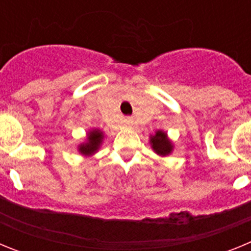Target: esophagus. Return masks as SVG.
<instances>
[{
  "instance_id": "34e87169",
  "label": "esophagus",
  "mask_w": 251,
  "mask_h": 251,
  "mask_svg": "<svg viewBox=\"0 0 251 251\" xmlns=\"http://www.w3.org/2000/svg\"><path fill=\"white\" fill-rule=\"evenodd\" d=\"M126 124H127L128 127H133V124H134V121H133L132 117H127V118H126Z\"/></svg>"
}]
</instances>
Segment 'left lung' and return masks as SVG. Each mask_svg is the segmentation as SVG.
<instances>
[{"mask_svg":"<svg viewBox=\"0 0 251 251\" xmlns=\"http://www.w3.org/2000/svg\"><path fill=\"white\" fill-rule=\"evenodd\" d=\"M150 142L153 151L162 157L168 156L172 152V150H174L172 142L168 139L167 133L163 132V130H157L154 136H151Z\"/></svg>","mask_w":251,"mask_h":251,"instance_id":"8db88e82","label":"left lung"}]
</instances>
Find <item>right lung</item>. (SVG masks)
Returning a JSON list of instances; mask_svg holds the SVG:
<instances>
[{
	"mask_svg": "<svg viewBox=\"0 0 251 251\" xmlns=\"http://www.w3.org/2000/svg\"><path fill=\"white\" fill-rule=\"evenodd\" d=\"M104 134L100 129H93L88 133L86 142L79 145L77 150L84 156H92L100 147L101 142H103Z\"/></svg>",
	"mask_w": 251,
	"mask_h": 251,
	"instance_id": "right-lung-1",
	"label": "right lung"
}]
</instances>
